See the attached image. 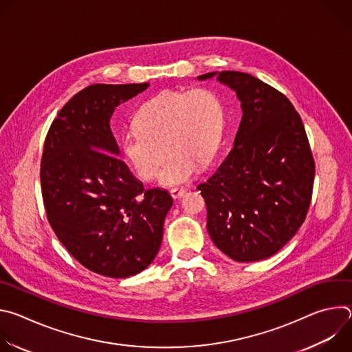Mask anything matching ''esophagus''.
<instances>
[{
	"instance_id": "obj_1",
	"label": "esophagus",
	"mask_w": 352,
	"mask_h": 352,
	"mask_svg": "<svg viewBox=\"0 0 352 352\" xmlns=\"http://www.w3.org/2000/svg\"><path fill=\"white\" fill-rule=\"evenodd\" d=\"M185 189H179V188H173L171 190H170V195L173 196V199H179V197H182L184 195H185Z\"/></svg>"
}]
</instances>
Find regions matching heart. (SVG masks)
<instances>
[{
    "label": "heart",
    "mask_w": 352,
    "mask_h": 352,
    "mask_svg": "<svg viewBox=\"0 0 352 352\" xmlns=\"http://www.w3.org/2000/svg\"><path fill=\"white\" fill-rule=\"evenodd\" d=\"M135 126L121 138L122 152L139 178L164 186L184 185L209 164L219 150L224 116L219 97L208 89L164 90L138 110Z\"/></svg>",
    "instance_id": "1"
}]
</instances>
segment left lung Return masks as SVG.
I'll return each instance as SVG.
<instances>
[{"label": "left lung", "mask_w": 352, "mask_h": 352, "mask_svg": "<svg viewBox=\"0 0 352 352\" xmlns=\"http://www.w3.org/2000/svg\"><path fill=\"white\" fill-rule=\"evenodd\" d=\"M235 91L242 118L234 147L199 184L213 243L235 262L267 259L302 226L312 197L315 162L299 114L261 79L236 71L209 72Z\"/></svg>", "instance_id": "obj_1"}]
</instances>
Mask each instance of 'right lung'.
<instances>
[{"mask_svg":"<svg viewBox=\"0 0 352 352\" xmlns=\"http://www.w3.org/2000/svg\"><path fill=\"white\" fill-rule=\"evenodd\" d=\"M147 87L87 86L63 107L44 142L40 181L50 226L80 265L113 278L155 261L173 206L166 189H144L118 159L110 128L116 109Z\"/></svg>","mask_w":352,"mask_h":352,"instance_id":"right-lung-1","label":"right lung"}]
</instances>
